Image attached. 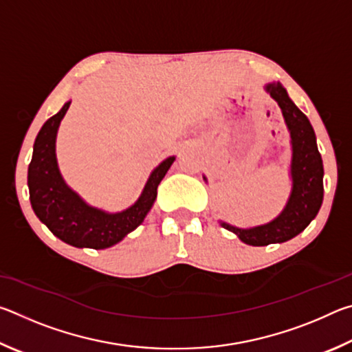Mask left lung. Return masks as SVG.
<instances>
[{
	"label": "left lung",
	"mask_w": 352,
	"mask_h": 352,
	"mask_svg": "<svg viewBox=\"0 0 352 352\" xmlns=\"http://www.w3.org/2000/svg\"><path fill=\"white\" fill-rule=\"evenodd\" d=\"M265 91L276 100L292 138V190L287 204L276 219L253 228H237L220 222L225 230L253 247L281 243L305 231L323 204V160L317 147L315 132L307 116L292 102L281 83H267Z\"/></svg>",
	"instance_id": "1"
}]
</instances>
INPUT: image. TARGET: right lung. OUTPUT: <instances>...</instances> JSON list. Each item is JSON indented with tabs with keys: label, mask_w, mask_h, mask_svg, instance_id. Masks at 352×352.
<instances>
[{
	"label": "right lung",
	"mask_w": 352,
	"mask_h": 352,
	"mask_svg": "<svg viewBox=\"0 0 352 352\" xmlns=\"http://www.w3.org/2000/svg\"><path fill=\"white\" fill-rule=\"evenodd\" d=\"M69 104L71 100L47 119L35 138L32 160L28 169L29 199L35 216L58 239L77 248L104 250L122 241L142 223L157 199L158 184L175 157L166 158L152 170L140 199L127 210L110 214L87 205L65 183L56 158L57 130Z\"/></svg>",
	"instance_id": "1"
}]
</instances>
